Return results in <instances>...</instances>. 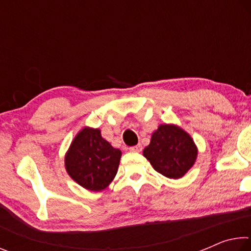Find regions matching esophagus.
I'll use <instances>...</instances> for the list:
<instances>
[{"mask_svg":"<svg viewBox=\"0 0 251 251\" xmlns=\"http://www.w3.org/2000/svg\"><path fill=\"white\" fill-rule=\"evenodd\" d=\"M142 150H143V146L141 145V144H138V145L129 148V151H134V152H139V151H142Z\"/></svg>","mask_w":251,"mask_h":251,"instance_id":"obj_1","label":"esophagus"}]
</instances>
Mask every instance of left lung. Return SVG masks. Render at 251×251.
<instances>
[{"label": "left lung", "instance_id": "obj_1", "mask_svg": "<svg viewBox=\"0 0 251 251\" xmlns=\"http://www.w3.org/2000/svg\"><path fill=\"white\" fill-rule=\"evenodd\" d=\"M143 155L161 175L178 179L196 163L198 148L186 130L175 124H160L151 134Z\"/></svg>", "mask_w": 251, "mask_h": 251}]
</instances>
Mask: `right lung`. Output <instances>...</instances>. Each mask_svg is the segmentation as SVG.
I'll return each mask as SVG.
<instances>
[{
	"instance_id": "add662e5",
	"label": "right lung",
	"mask_w": 251,
	"mask_h": 251,
	"mask_svg": "<svg viewBox=\"0 0 251 251\" xmlns=\"http://www.w3.org/2000/svg\"><path fill=\"white\" fill-rule=\"evenodd\" d=\"M122 151L101 137L100 129L85 126L72 141L65 154V169L83 188L100 192L117 174Z\"/></svg>"
}]
</instances>
